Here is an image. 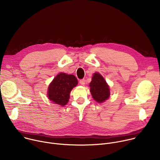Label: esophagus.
I'll return each mask as SVG.
<instances>
[{
	"label": "esophagus",
	"instance_id": "1",
	"mask_svg": "<svg viewBox=\"0 0 160 160\" xmlns=\"http://www.w3.org/2000/svg\"><path fill=\"white\" fill-rule=\"evenodd\" d=\"M79 83H80V84H81V85H84L85 84V79H81L80 81H79Z\"/></svg>",
	"mask_w": 160,
	"mask_h": 160
}]
</instances>
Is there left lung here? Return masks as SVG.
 Instances as JSON below:
<instances>
[{
  "mask_svg": "<svg viewBox=\"0 0 160 160\" xmlns=\"http://www.w3.org/2000/svg\"><path fill=\"white\" fill-rule=\"evenodd\" d=\"M90 87L92 95L97 102L101 103L109 98L110 95L109 87L100 73H94Z\"/></svg>",
  "mask_w": 160,
  "mask_h": 160,
  "instance_id": "8db88e82",
  "label": "left lung"
}]
</instances>
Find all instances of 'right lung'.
Wrapping results in <instances>:
<instances>
[{
  "instance_id": "obj_1",
  "label": "right lung",
  "mask_w": 160,
  "mask_h": 160,
  "mask_svg": "<svg viewBox=\"0 0 160 160\" xmlns=\"http://www.w3.org/2000/svg\"><path fill=\"white\" fill-rule=\"evenodd\" d=\"M77 78L73 75L60 73L48 87V97L55 104L64 106L68 101L72 89L78 84Z\"/></svg>"
}]
</instances>
